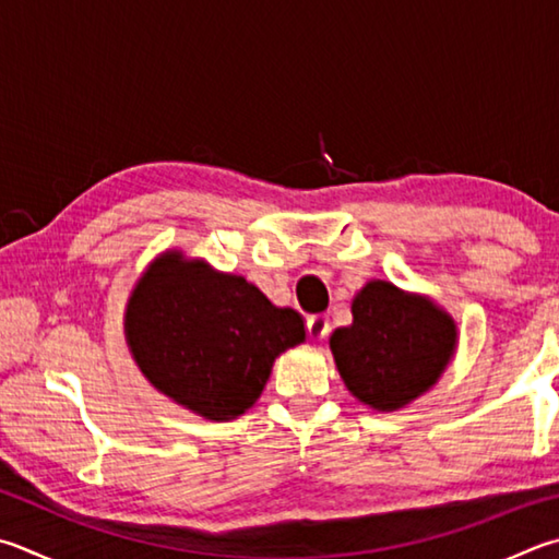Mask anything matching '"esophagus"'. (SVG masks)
Listing matches in <instances>:
<instances>
[{"instance_id":"1","label":"esophagus","mask_w":559,"mask_h":559,"mask_svg":"<svg viewBox=\"0 0 559 559\" xmlns=\"http://www.w3.org/2000/svg\"><path fill=\"white\" fill-rule=\"evenodd\" d=\"M330 334V320L324 314H312L308 320V337L312 342H322Z\"/></svg>"}]
</instances>
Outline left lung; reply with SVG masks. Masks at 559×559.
Returning <instances> with one entry per match:
<instances>
[{
    "mask_svg": "<svg viewBox=\"0 0 559 559\" xmlns=\"http://www.w3.org/2000/svg\"><path fill=\"white\" fill-rule=\"evenodd\" d=\"M349 328L332 332L340 377L361 403L395 411L438 381L454 352L450 314L430 300L371 281L352 302Z\"/></svg>",
    "mask_w": 559,
    "mask_h": 559,
    "instance_id": "8db88e82",
    "label": "left lung"
}]
</instances>
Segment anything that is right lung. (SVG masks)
Listing matches in <instances>:
<instances>
[{
  "label": "right lung",
  "instance_id": "right-lung-1",
  "mask_svg": "<svg viewBox=\"0 0 559 559\" xmlns=\"http://www.w3.org/2000/svg\"><path fill=\"white\" fill-rule=\"evenodd\" d=\"M127 340L160 393L202 418L231 420L259 399L273 359L306 340V322L241 276L166 253L129 298Z\"/></svg>",
  "mask_w": 559,
  "mask_h": 559
}]
</instances>
